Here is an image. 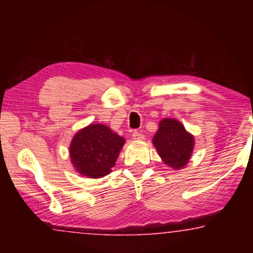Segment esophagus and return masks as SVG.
<instances>
[{"mask_svg": "<svg viewBox=\"0 0 253 253\" xmlns=\"http://www.w3.org/2000/svg\"><path fill=\"white\" fill-rule=\"evenodd\" d=\"M132 138L134 139V140H143L144 135L141 134L139 130H134V132H133V134H132Z\"/></svg>", "mask_w": 253, "mask_h": 253, "instance_id": "esophagus-1", "label": "esophagus"}]
</instances>
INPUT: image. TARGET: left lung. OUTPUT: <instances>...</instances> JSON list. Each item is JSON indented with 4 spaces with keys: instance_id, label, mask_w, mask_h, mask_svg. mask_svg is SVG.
Returning <instances> with one entry per match:
<instances>
[{
    "instance_id": "8db88e82",
    "label": "left lung",
    "mask_w": 253,
    "mask_h": 253,
    "mask_svg": "<svg viewBox=\"0 0 253 253\" xmlns=\"http://www.w3.org/2000/svg\"><path fill=\"white\" fill-rule=\"evenodd\" d=\"M194 136L175 119H163L153 136L152 143L168 167L183 169L189 162L194 150Z\"/></svg>"
}]
</instances>
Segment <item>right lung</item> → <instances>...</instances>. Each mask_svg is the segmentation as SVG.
I'll return each instance as SVG.
<instances>
[{
	"label": "right lung",
	"instance_id": "add662e5",
	"mask_svg": "<svg viewBox=\"0 0 253 253\" xmlns=\"http://www.w3.org/2000/svg\"><path fill=\"white\" fill-rule=\"evenodd\" d=\"M125 139L102 124L89 125L75 134L70 158L75 170L88 178H100L112 171Z\"/></svg>",
	"mask_w": 253,
	"mask_h": 253
}]
</instances>
